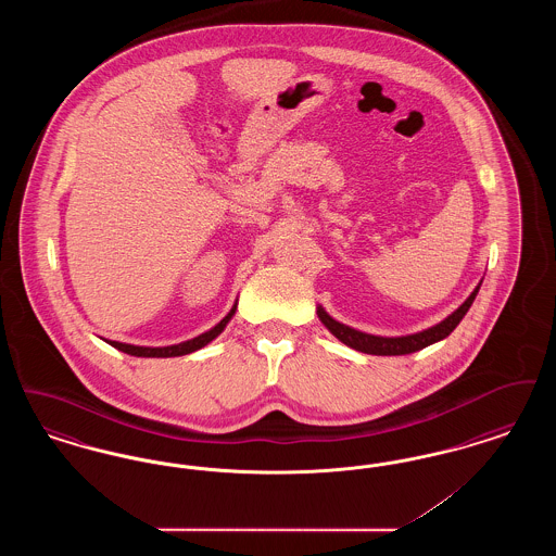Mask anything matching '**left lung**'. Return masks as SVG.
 <instances>
[{
    "label": "left lung",
    "mask_w": 556,
    "mask_h": 556,
    "mask_svg": "<svg viewBox=\"0 0 556 556\" xmlns=\"http://www.w3.org/2000/svg\"><path fill=\"white\" fill-rule=\"evenodd\" d=\"M481 286V283H479ZM471 291V295L450 315L444 318L442 323L419 331V333H413V336H402V338H381V336H370V333H363L358 329H352L344 323L336 320V318L329 317L323 306H318L317 315L320 318V323L342 342V344L350 345L358 352H365V354H375V356H402V354H410V352H417V350H424L427 345L435 344L444 338H448L450 333L456 329V325L463 320V317L467 315V311L471 308L473 300H476L477 291Z\"/></svg>",
    "instance_id": "left-lung-1"
}]
</instances>
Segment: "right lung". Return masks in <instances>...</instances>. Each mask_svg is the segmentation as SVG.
Masks as SVG:
<instances>
[{
	"label": "right lung",
	"instance_id": "1",
	"mask_svg": "<svg viewBox=\"0 0 556 556\" xmlns=\"http://www.w3.org/2000/svg\"><path fill=\"white\" fill-rule=\"evenodd\" d=\"M236 311H238V302L233 304V308L229 311V315L223 318L220 323H216V325L212 327L211 331H206V333H202V336H198V338H193V340L181 342V344L164 345V348H148V345L123 344V342H108V340L106 342L110 345H114L116 350L125 352V354H131V356H143V358H170V356H184V354H191V352H195V350H200V348L211 344L214 338H218V336L223 333V329L227 327V323H229L231 317L236 315Z\"/></svg>",
	"mask_w": 556,
	"mask_h": 556
}]
</instances>
